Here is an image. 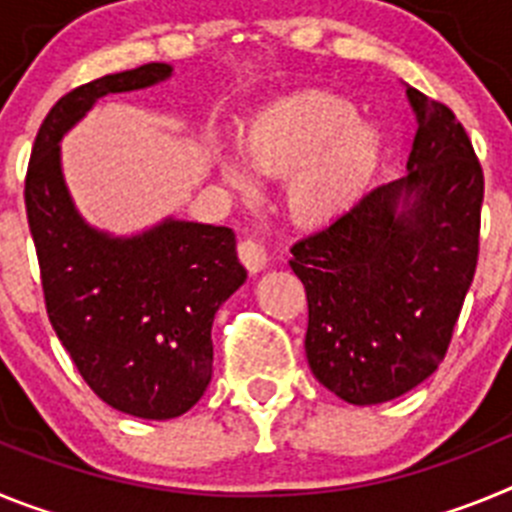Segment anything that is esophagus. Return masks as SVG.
Wrapping results in <instances>:
<instances>
[{"label":"esophagus","mask_w":512,"mask_h":512,"mask_svg":"<svg viewBox=\"0 0 512 512\" xmlns=\"http://www.w3.org/2000/svg\"><path fill=\"white\" fill-rule=\"evenodd\" d=\"M238 259H241V264L246 266L251 274H259L266 266V248L261 246L259 241H253V238H243V241L238 243Z\"/></svg>","instance_id":"1"}]
</instances>
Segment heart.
<instances>
[{"label": "heart", "mask_w": 512, "mask_h": 512, "mask_svg": "<svg viewBox=\"0 0 512 512\" xmlns=\"http://www.w3.org/2000/svg\"><path fill=\"white\" fill-rule=\"evenodd\" d=\"M351 99L325 89H302L261 107L241 128L246 164L266 179H284L289 217L305 228L338 223L364 200L382 166L384 140L356 120ZM225 182L251 192L253 179L233 153H217Z\"/></svg>", "instance_id": "obj_1"}]
</instances>
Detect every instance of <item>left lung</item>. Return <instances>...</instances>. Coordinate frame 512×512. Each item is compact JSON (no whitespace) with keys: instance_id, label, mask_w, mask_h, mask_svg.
Returning <instances> with one entry per match:
<instances>
[{"instance_id":"8db88e82","label":"left lung","mask_w":512,"mask_h":512,"mask_svg":"<svg viewBox=\"0 0 512 512\" xmlns=\"http://www.w3.org/2000/svg\"><path fill=\"white\" fill-rule=\"evenodd\" d=\"M408 174L292 246L307 295L305 354L323 387L379 405L431 377L477 271L485 174L446 104L408 87Z\"/></svg>"}]
</instances>
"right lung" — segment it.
Wrapping results in <instances>:
<instances>
[{"label":"right lung","instance_id":"right-lung-1","mask_svg":"<svg viewBox=\"0 0 512 512\" xmlns=\"http://www.w3.org/2000/svg\"><path fill=\"white\" fill-rule=\"evenodd\" d=\"M169 76V63H146L63 94L35 135L25 176L27 223L58 341L99 400L143 420L179 418L205 395L212 320L246 282L235 233L174 217L130 238L92 228L71 202L58 143L99 97Z\"/></svg>","mask_w":512,"mask_h":512}]
</instances>
